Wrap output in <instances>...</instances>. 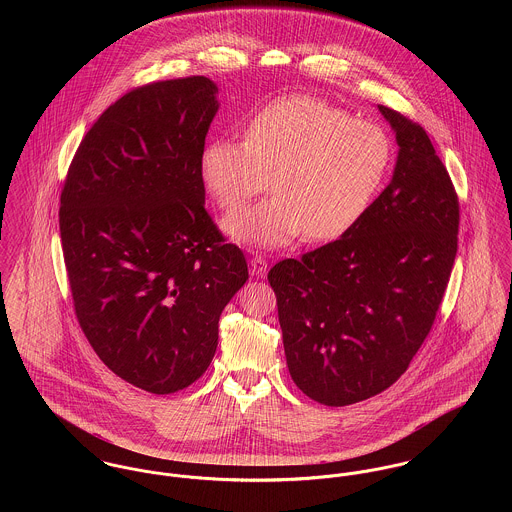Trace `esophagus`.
Masks as SVG:
<instances>
[{
  "label": "esophagus",
  "instance_id": "esophagus-1",
  "mask_svg": "<svg viewBox=\"0 0 512 512\" xmlns=\"http://www.w3.org/2000/svg\"><path fill=\"white\" fill-rule=\"evenodd\" d=\"M250 268H252V274L256 278H264L268 274V262L262 254H256L250 258Z\"/></svg>",
  "mask_w": 512,
  "mask_h": 512
}]
</instances>
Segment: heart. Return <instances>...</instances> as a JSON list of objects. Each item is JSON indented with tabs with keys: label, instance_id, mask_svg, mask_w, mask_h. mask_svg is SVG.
<instances>
[{
	"label": "heart",
	"instance_id": "b5f03b06",
	"mask_svg": "<svg viewBox=\"0 0 512 512\" xmlns=\"http://www.w3.org/2000/svg\"><path fill=\"white\" fill-rule=\"evenodd\" d=\"M388 136L374 124L309 96L280 98L256 112L244 142L217 138L201 151V179L224 211L274 195L224 220L242 244L278 248L307 234L333 240L363 219L390 167Z\"/></svg>",
	"mask_w": 512,
	"mask_h": 512
}]
</instances>
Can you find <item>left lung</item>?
<instances>
[{"label":"left lung","instance_id":"left-lung-1","mask_svg":"<svg viewBox=\"0 0 512 512\" xmlns=\"http://www.w3.org/2000/svg\"><path fill=\"white\" fill-rule=\"evenodd\" d=\"M378 110L398 144L388 187L341 238L268 274L293 382L325 406L376 396L406 372L457 254L459 203L426 130Z\"/></svg>","mask_w":512,"mask_h":512}]
</instances>
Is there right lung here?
I'll use <instances>...</instances> for the list:
<instances>
[{
    "label": "right lung",
    "instance_id": "right-lung-1",
    "mask_svg": "<svg viewBox=\"0 0 512 512\" xmlns=\"http://www.w3.org/2000/svg\"><path fill=\"white\" fill-rule=\"evenodd\" d=\"M219 88L151 82L116 100L74 153L59 226L76 319L114 374L151 394L193 384L246 280L205 209L201 151Z\"/></svg>",
    "mask_w": 512,
    "mask_h": 512
}]
</instances>
